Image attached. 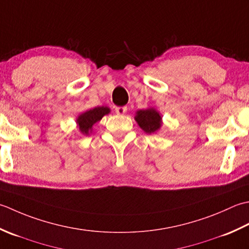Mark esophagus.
<instances>
[{
    "label": "esophagus",
    "instance_id": "34e87169",
    "mask_svg": "<svg viewBox=\"0 0 249 249\" xmlns=\"http://www.w3.org/2000/svg\"><path fill=\"white\" fill-rule=\"evenodd\" d=\"M115 111L118 115H124V114L126 113V107H125V106H119V107L115 108Z\"/></svg>",
    "mask_w": 249,
    "mask_h": 249
}]
</instances>
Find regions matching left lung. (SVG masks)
<instances>
[{
	"label": "left lung",
	"instance_id": "left-lung-1",
	"mask_svg": "<svg viewBox=\"0 0 249 249\" xmlns=\"http://www.w3.org/2000/svg\"><path fill=\"white\" fill-rule=\"evenodd\" d=\"M134 119L140 128L147 134L157 133L163 124L161 114L154 107L139 109L135 113Z\"/></svg>",
	"mask_w": 249,
	"mask_h": 249
}]
</instances>
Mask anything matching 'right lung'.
<instances>
[{
	"label": "right lung",
	"instance_id": "1",
	"mask_svg": "<svg viewBox=\"0 0 249 249\" xmlns=\"http://www.w3.org/2000/svg\"><path fill=\"white\" fill-rule=\"evenodd\" d=\"M109 113L110 108L107 106H98V107L86 110L78 115V117L76 118V124H77L80 133L84 135H90L93 131L94 124L99 123L105 115H108Z\"/></svg>",
	"mask_w": 249,
	"mask_h": 249
}]
</instances>
